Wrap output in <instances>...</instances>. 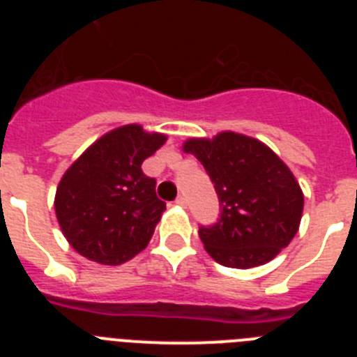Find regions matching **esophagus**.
I'll list each match as a JSON object with an SVG mask.
<instances>
[{
  "label": "esophagus",
  "mask_w": 357,
  "mask_h": 357,
  "mask_svg": "<svg viewBox=\"0 0 357 357\" xmlns=\"http://www.w3.org/2000/svg\"><path fill=\"white\" fill-rule=\"evenodd\" d=\"M175 204H176V206L185 207V206H188V200H185V197H182V195H181V197H178V198H176V200H175Z\"/></svg>",
  "instance_id": "1"
}]
</instances>
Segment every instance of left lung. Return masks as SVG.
Returning <instances> with one entry per match:
<instances>
[{
    "label": "left lung",
    "mask_w": 357,
    "mask_h": 357,
    "mask_svg": "<svg viewBox=\"0 0 357 357\" xmlns=\"http://www.w3.org/2000/svg\"><path fill=\"white\" fill-rule=\"evenodd\" d=\"M206 168L220 198V220L200 227V239L216 263L229 268L261 266L295 238L304 193L291 169L272 148L236 132L182 144Z\"/></svg>",
    "instance_id": "obj_1"
}]
</instances>
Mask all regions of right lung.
Returning <instances> with one entry per match:
<instances>
[{
  "label": "right lung",
  "mask_w": 357,
  "mask_h": 357,
  "mask_svg": "<svg viewBox=\"0 0 357 357\" xmlns=\"http://www.w3.org/2000/svg\"><path fill=\"white\" fill-rule=\"evenodd\" d=\"M166 139L135 123L123 125L94 141L62 175L55 214L78 254L118 266L146 248L166 204L141 164Z\"/></svg>",
  "instance_id": "1"
}]
</instances>
